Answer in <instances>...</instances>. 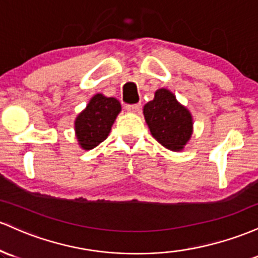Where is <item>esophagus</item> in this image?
I'll list each match as a JSON object with an SVG mask.
<instances>
[{"mask_svg": "<svg viewBox=\"0 0 258 258\" xmlns=\"http://www.w3.org/2000/svg\"><path fill=\"white\" fill-rule=\"evenodd\" d=\"M141 108L140 103H135V105H126L125 109L128 112H132V113H135V112H139Z\"/></svg>", "mask_w": 258, "mask_h": 258, "instance_id": "esophagus-1", "label": "esophagus"}]
</instances>
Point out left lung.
I'll use <instances>...</instances> for the list:
<instances>
[{
  "mask_svg": "<svg viewBox=\"0 0 258 258\" xmlns=\"http://www.w3.org/2000/svg\"><path fill=\"white\" fill-rule=\"evenodd\" d=\"M144 115L152 137L168 150L180 151L192 134V117L173 92L158 89L144 106Z\"/></svg>",
  "mask_w": 258,
  "mask_h": 258,
  "instance_id": "1",
  "label": "left lung"
}]
</instances>
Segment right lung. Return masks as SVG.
<instances>
[{
	"instance_id": "add662e5",
	"label": "right lung",
	"mask_w": 258,
	"mask_h": 258,
	"mask_svg": "<svg viewBox=\"0 0 258 258\" xmlns=\"http://www.w3.org/2000/svg\"><path fill=\"white\" fill-rule=\"evenodd\" d=\"M121 107L114 97L96 94L75 119V135L82 149L91 150L106 140Z\"/></svg>"
}]
</instances>
